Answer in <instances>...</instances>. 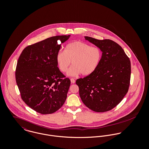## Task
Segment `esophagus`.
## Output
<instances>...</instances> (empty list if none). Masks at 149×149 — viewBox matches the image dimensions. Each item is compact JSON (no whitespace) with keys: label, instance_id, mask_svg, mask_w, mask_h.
Returning <instances> with one entry per match:
<instances>
[{"label":"esophagus","instance_id":"34e87169","mask_svg":"<svg viewBox=\"0 0 149 149\" xmlns=\"http://www.w3.org/2000/svg\"><path fill=\"white\" fill-rule=\"evenodd\" d=\"M70 81H71V83H72V84L75 83V80H74V79H73V78L70 79Z\"/></svg>","mask_w":149,"mask_h":149}]
</instances>
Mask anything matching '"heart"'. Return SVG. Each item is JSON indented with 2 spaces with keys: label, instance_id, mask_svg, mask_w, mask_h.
I'll list each match as a JSON object with an SVG mask.
<instances>
[{
  "label": "heart",
  "instance_id": "heart-1",
  "mask_svg": "<svg viewBox=\"0 0 149 149\" xmlns=\"http://www.w3.org/2000/svg\"><path fill=\"white\" fill-rule=\"evenodd\" d=\"M102 58V52L96 46H91L86 43L75 41L68 44L65 50H60L56 54V63L62 72L76 76L80 74L88 76L98 68Z\"/></svg>",
  "mask_w": 149,
  "mask_h": 149
}]
</instances>
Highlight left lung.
Masks as SVG:
<instances>
[{
  "label": "left lung",
  "mask_w": 149,
  "mask_h": 149,
  "mask_svg": "<svg viewBox=\"0 0 149 149\" xmlns=\"http://www.w3.org/2000/svg\"><path fill=\"white\" fill-rule=\"evenodd\" d=\"M100 49L101 62L97 69L76 83L86 106L97 112L108 111L116 106L127 93L131 77V63L122 47L110 40H99L85 37Z\"/></svg>",
  "instance_id": "1"
}]
</instances>
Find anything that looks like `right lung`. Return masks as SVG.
I'll use <instances>...</instances> for the list:
<instances>
[{
  "instance_id": "right-lung-1",
  "label": "right lung",
  "mask_w": 149,
  "mask_h": 149,
  "mask_svg": "<svg viewBox=\"0 0 149 149\" xmlns=\"http://www.w3.org/2000/svg\"><path fill=\"white\" fill-rule=\"evenodd\" d=\"M69 36H57L29 45L17 62L15 79L22 99L41 114L59 109L67 97L70 80L60 72L56 54Z\"/></svg>"
}]
</instances>
